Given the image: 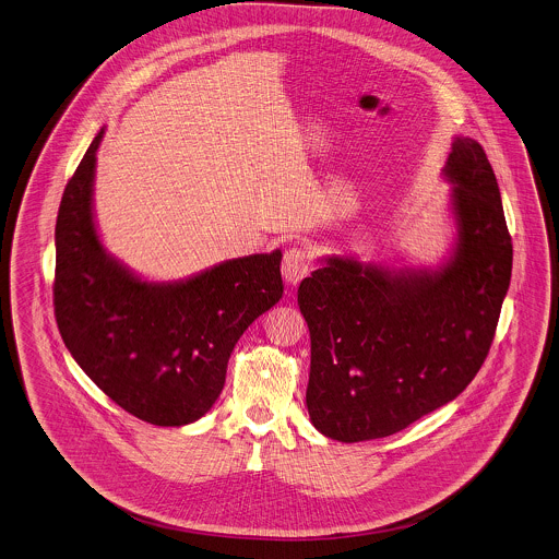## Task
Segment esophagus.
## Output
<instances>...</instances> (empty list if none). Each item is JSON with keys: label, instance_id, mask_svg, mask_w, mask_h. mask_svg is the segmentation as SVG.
<instances>
[{"label": "esophagus", "instance_id": "esophagus-1", "mask_svg": "<svg viewBox=\"0 0 559 559\" xmlns=\"http://www.w3.org/2000/svg\"><path fill=\"white\" fill-rule=\"evenodd\" d=\"M312 270V261L310 255L304 251V249H289L285 251V258H283V278L287 285H298L301 278H306Z\"/></svg>", "mask_w": 559, "mask_h": 559}]
</instances>
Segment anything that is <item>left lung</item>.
Segmentation results:
<instances>
[{
  "label": "left lung",
  "instance_id": "8db88e82",
  "mask_svg": "<svg viewBox=\"0 0 559 559\" xmlns=\"http://www.w3.org/2000/svg\"><path fill=\"white\" fill-rule=\"evenodd\" d=\"M457 247L440 270L328 258L304 278L310 332L306 406L328 438L364 442L455 400L493 343L513 270L500 189L483 146L455 138L444 166Z\"/></svg>",
  "mask_w": 559,
  "mask_h": 559
}]
</instances>
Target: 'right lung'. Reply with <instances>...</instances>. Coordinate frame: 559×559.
Returning a JSON list of instances; mask_svg holds the SVG:
<instances>
[{
    "label": "right lung",
    "instance_id": "obj_1",
    "mask_svg": "<svg viewBox=\"0 0 559 559\" xmlns=\"http://www.w3.org/2000/svg\"><path fill=\"white\" fill-rule=\"evenodd\" d=\"M95 135L66 185L55 227L52 304L86 377L129 415L164 428L204 417L245 330L283 296L281 251L229 259L174 285L140 281L99 245Z\"/></svg>",
    "mask_w": 559,
    "mask_h": 559
}]
</instances>
